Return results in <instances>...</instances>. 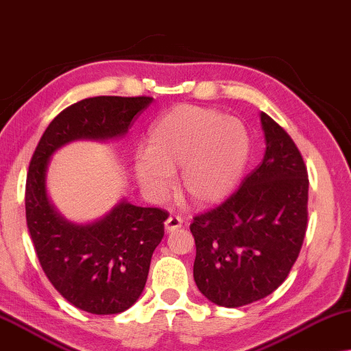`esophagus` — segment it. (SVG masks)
Returning a JSON list of instances; mask_svg holds the SVG:
<instances>
[{
  "label": "esophagus",
  "mask_w": 351,
  "mask_h": 351,
  "mask_svg": "<svg viewBox=\"0 0 351 351\" xmlns=\"http://www.w3.org/2000/svg\"><path fill=\"white\" fill-rule=\"evenodd\" d=\"M182 226V219L180 216H170L169 219L165 221V230L167 232H175Z\"/></svg>",
  "instance_id": "obj_1"
}]
</instances>
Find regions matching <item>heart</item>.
<instances>
[{
	"label": "heart",
	"mask_w": 351,
	"mask_h": 351,
	"mask_svg": "<svg viewBox=\"0 0 351 351\" xmlns=\"http://www.w3.org/2000/svg\"><path fill=\"white\" fill-rule=\"evenodd\" d=\"M250 156L251 136L240 119L180 105L149 127L146 149L133 156V173L149 199L162 200L180 170L182 195L195 206H215L234 194Z\"/></svg>",
	"instance_id": "heart-1"
}]
</instances>
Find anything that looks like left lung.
Masks as SVG:
<instances>
[{
	"label": "left lung",
	"instance_id": "1",
	"mask_svg": "<svg viewBox=\"0 0 351 351\" xmlns=\"http://www.w3.org/2000/svg\"><path fill=\"white\" fill-rule=\"evenodd\" d=\"M263 164L218 208L195 216L194 280L210 302L241 307L272 294L288 276L307 230L308 178L302 156L261 112Z\"/></svg>",
	"mask_w": 351,
	"mask_h": 351
}]
</instances>
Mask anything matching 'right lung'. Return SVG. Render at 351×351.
Segmentation results:
<instances>
[{
	"label": "right lung",
	"instance_id": "obj_1",
	"mask_svg": "<svg viewBox=\"0 0 351 351\" xmlns=\"http://www.w3.org/2000/svg\"><path fill=\"white\" fill-rule=\"evenodd\" d=\"M151 97H93L66 108L39 140L27 176L29 237L49 281L68 302L93 315H114L140 299L169 213L121 199L100 219L73 223L47 194V170L60 147L79 140H121Z\"/></svg>",
	"mask_w": 351,
	"mask_h": 351
}]
</instances>
